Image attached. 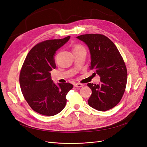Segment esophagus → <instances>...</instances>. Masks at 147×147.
<instances>
[{"mask_svg": "<svg viewBox=\"0 0 147 147\" xmlns=\"http://www.w3.org/2000/svg\"><path fill=\"white\" fill-rule=\"evenodd\" d=\"M74 86L75 87H83V84L79 83H77L74 84Z\"/></svg>", "mask_w": 147, "mask_h": 147, "instance_id": "1", "label": "esophagus"}]
</instances>
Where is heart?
Masks as SVG:
<instances>
[{"label":"heart","instance_id":"heart-1","mask_svg":"<svg viewBox=\"0 0 147 147\" xmlns=\"http://www.w3.org/2000/svg\"><path fill=\"white\" fill-rule=\"evenodd\" d=\"M82 48L81 46H80V45H76L74 47L73 49H78V48Z\"/></svg>","mask_w":147,"mask_h":147}]
</instances>
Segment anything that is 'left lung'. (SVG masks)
<instances>
[{"label": "left lung", "mask_w": 147, "mask_h": 147, "mask_svg": "<svg viewBox=\"0 0 147 147\" xmlns=\"http://www.w3.org/2000/svg\"><path fill=\"white\" fill-rule=\"evenodd\" d=\"M77 38L88 46L90 69L101 78L99 84L88 83L92 90L88 104L100 111L111 109L120 102L125 90L127 74L125 62L114 43L104 35L87 34Z\"/></svg>", "instance_id": "1"}]
</instances>
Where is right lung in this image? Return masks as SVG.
Segmentation results:
<instances>
[{
	"label": "right lung",
	"mask_w": 147,
	"mask_h": 147,
	"mask_svg": "<svg viewBox=\"0 0 147 147\" xmlns=\"http://www.w3.org/2000/svg\"><path fill=\"white\" fill-rule=\"evenodd\" d=\"M48 40L37 44L30 51L22 65L20 76L21 92L30 107L44 115L53 116L66 105V95L73 86L69 83L56 84L51 71L56 68V51L69 39Z\"/></svg>",
	"instance_id": "add662e5"
}]
</instances>
